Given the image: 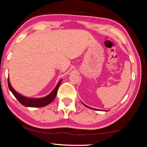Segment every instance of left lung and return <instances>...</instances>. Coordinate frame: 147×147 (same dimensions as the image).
Segmentation results:
<instances>
[{
    "instance_id": "8db88e82",
    "label": "left lung",
    "mask_w": 147,
    "mask_h": 147,
    "mask_svg": "<svg viewBox=\"0 0 147 147\" xmlns=\"http://www.w3.org/2000/svg\"><path fill=\"white\" fill-rule=\"evenodd\" d=\"M83 104H84V103H83ZM84 106H86V107H88V108L92 109H93V110H97V109H92V108H91V107H88V106H87V105H84Z\"/></svg>"
}]
</instances>
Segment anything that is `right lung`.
<instances>
[{
	"instance_id": "add662e5",
	"label": "right lung",
	"mask_w": 147,
	"mask_h": 147,
	"mask_svg": "<svg viewBox=\"0 0 147 147\" xmlns=\"http://www.w3.org/2000/svg\"><path fill=\"white\" fill-rule=\"evenodd\" d=\"M62 82V79L59 81L57 83V86H55L54 89L53 90L52 92L50 94L48 95L47 96L42 97V98H29V97H25L23 95L20 94L16 91L13 89L12 86H11L9 78L8 80V85L10 90L12 93L13 95H14L16 99L18 100L20 103L23 105V106L29 107H42L46 106L50 103H52L56 96L58 88L59 87V85Z\"/></svg>"
}]
</instances>
